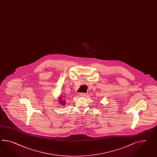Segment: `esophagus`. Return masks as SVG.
I'll use <instances>...</instances> for the list:
<instances>
[{"label": "esophagus", "instance_id": "34e87169", "mask_svg": "<svg viewBox=\"0 0 157 157\" xmlns=\"http://www.w3.org/2000/svg\"><path fill=\"white\" fill-rule=\"evenodd\" d=\"M86 93H80L79 94V95H80V96H81V97H84V96H86Z\"/></svg>", "mask_w": 157, "mask_h": 157}]
</instances>
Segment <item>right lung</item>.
I'll return each instance as SVG.
<instances>
[{
  "label": "right lung",
  "mask_w": 157,
  "mask_h": 157,
  "mask_svg": "<svg viewBox=\"0 0 157 157\" xmlns=\"http://www.w3.org/2000/svg\"><path fill=\"white\" fill-rule=\"evenodd\" d=\"M65 95H61L59 96V98H58V100L59 101V103H61V105H65V103H66L65 101H63V100H62V99H63V98H65V96H64Z\"/></svg>",
  "instance_id": "obj_1"
}]
</instances>
